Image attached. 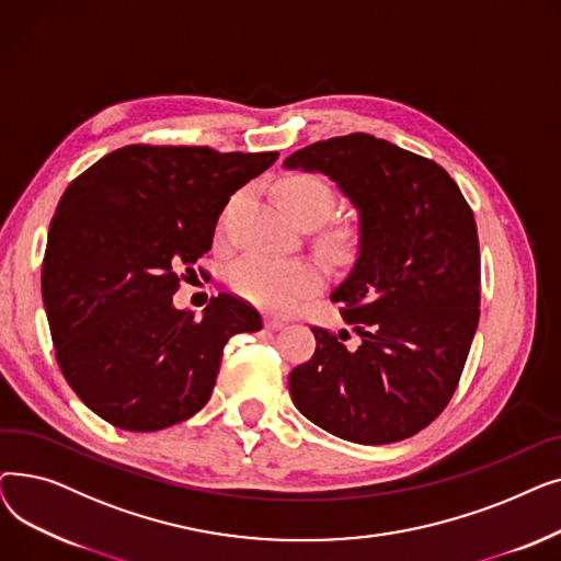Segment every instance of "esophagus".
I'll list each match as a JSON object with an SVG mask.
<instances>
[{"mask_svg":"<svg viewBox=\"0 0 561 561\" xmlns=\"http://www.w3.org/2000/svg\"><path fill=\"white\" fill-rule=\"evenodd\" d=\"M263 325H265V330L277 332V330H282V328L286 325V322H284V320H279V318H265Z\"/></svg>","mask_w":561,"mask_h":561,"instance_id":"1","label":"esophagus"}]
</instances>
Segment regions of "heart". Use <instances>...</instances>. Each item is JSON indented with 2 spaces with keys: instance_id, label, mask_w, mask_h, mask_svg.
Segmentation results:
<instances>
[{
  "instance_id": "heart-1",
  "label": "heart",
  "mask_w": 561,
  "mask_h": 561,
  "mask_svg": "<svg viewBox=\"0 0 561 561\" xmlns=\"http://www.w3.org/2000/svg\"><path fill=\"white\" fill-rule=\"evenodd\" d=\"M279 199L298 222L309 218L322 222L334 209L332 186L313 174L288 176L286 182L279 184ZM233 204L236 197L222 211L220 225H225ZM229 282L245 300L268 311L284 313L300 300L318 293L325 284V273L311 259H275L252 254L233 265Z\"/></svg>"
}]
</instances>
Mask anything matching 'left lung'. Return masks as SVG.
<instances>
[{
	"mask_svg": "<svg viewBox=\"0 0 561 561\" xmlns=\"http://www.w3.org/2000/svg\"><path fill=\"white\" fill-rule=\"evenodd\" d=\"M284 168L328 174L359 211L357 261L332 293L359 343L311 328L316 352L290 370V398L352 444L414 436L450 402L478 330L473 211L438 163L370 134L318 140Z\"/></svg>",
	"mask_w": 561,
	"mask_h": 561,
	"instance_id": "obj_1",
	"label": "left lung"
}]
</instances>
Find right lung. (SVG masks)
<instances>
[{
	"label": "right lung",
	"mask_w": 561,
	"mask_h": 561,
	"mask_svg": "<svg viewBox=\"0 0 561 561\" xmlns=\"http://www.w3.org/2000/svg\"><path fill=\"white\" fill-rule=\"evenodd\" d=\"M277 157L127 145L66 188L47 233L43 305L58 368L106 423L157 432L191 419L211 398L225 343L261 330L259 311L229 293L202 318L172 296L211 250L229 197Z\"/></svg>",
	"instance_id": "right-lung-1"
}]
</instances>
